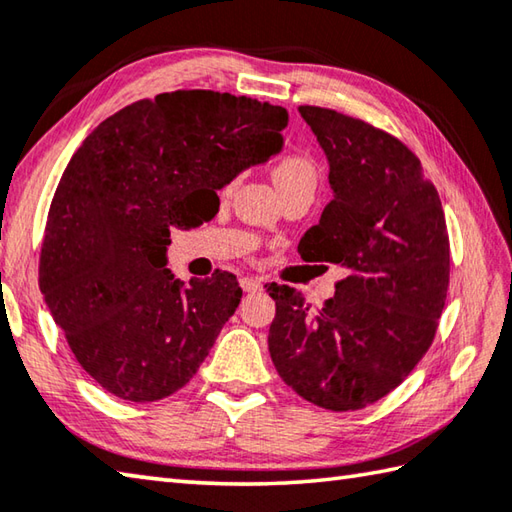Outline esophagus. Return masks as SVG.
<instances>
[{"label": "esophagus", "instance_id": "esophagus-1", "mask_svg": "<svg viewBox=\"0 0 512 512\" xmlns=\"http://www.w3.org/2000/svg\"><path fill=\"white\" fill-rule=\"evenodd\" d=\"M239 286H242L244 293H257V290H262V279L259 277H242L239 279Z\"/></svg>", "mask_w": 512, "mask_h": 512}]
</instances>
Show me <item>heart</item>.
<instances>
[{
    "label": "heart",
    "instance_id": "obj_1",
    "mask_svg": "<svg viewBox=\"0 0 512 512\" xmlns=\"http://www.w3.org/2000/svg\"><path fill=\"white\" fill-rule=\"evenodd\" d=\"M275 184L279 190L295 186H315L317 170L306 155H286L273 170Z\"/></svg>",
    "mask_w": 512,
    "mask_h": 512
}]
</instances>
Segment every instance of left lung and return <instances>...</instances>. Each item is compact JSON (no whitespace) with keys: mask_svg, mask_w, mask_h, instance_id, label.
<instances>
[{"mask_svg":"<svg viewBox=\"0 0 512 512\" xmlns=\"http://www.w3.org/2000/svg\"><path fill=\"white\" fill-rule=\"evenodd\" d=\"M299 115L326 153L333 190L299 255L346 277L317 313L295 288L270 284L268 350L299 397L344 413L388 395L433 344L450 273L446 219L399 139L337 110L299 106Z\"/></svg>","mask_w":512,"mask_h":512,"instance_id":"left-lung-1","label":"left lung"}]
</instances>
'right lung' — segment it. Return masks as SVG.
<instances>
[{
	"label": "right lung",
	"mask_w": 512,
	"mask_h": 512,
	"mask_svg": "<svg viewBox=\"0 0 512 512\" xmlns=\"http://www.w3.org/2000/svg\"><path fill=\"white\" fill-rule=\"evenodd\" d=\"M288 113L215 90L139 99L70 159L39 257V288L75 359L110 395L157 402L186 386L242 299L235 275L166 268L170 228L284 146Z\"/></svg>",
	"instance_id": "add662e5"
}]
</instances>
